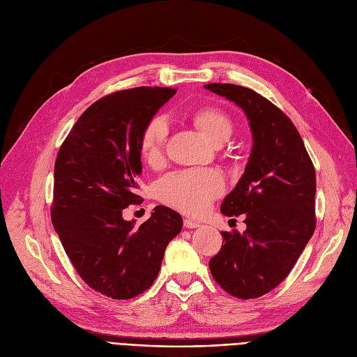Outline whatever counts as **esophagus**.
<instances>
[{
	"label": "esophagus",
	"mask_w": 357,
	"mask_h": 357,
	"mask_svg": "<svg viewBox=\"0 0 357 357\" xmlns=\"http://www.w3.org/2000/svg\"><path fill=\"white\" fill-rule=\"evenodd\" d=\"M201 225L198 222H194V220H190V219H183V227L187 229H195V227H199Z\"/></svg>",
	"instance_id": "34e87169"
}]
</instances>
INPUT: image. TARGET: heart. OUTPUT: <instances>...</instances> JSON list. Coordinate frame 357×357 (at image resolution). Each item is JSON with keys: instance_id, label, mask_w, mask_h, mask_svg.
<instances>
[{"instance_id": "b5f03b06", "label": "heart", "mask_w": 357, "mask_h": 357, "mask_svg": "<svg viewBox=\"0 0 357 357\" xmlns=\"http://www.w3.org/2000/svg\"><path fill=\"white\" fill-rule=\"evenodd\" d=\"M194 126L214 144H222L231 135L234 122L219 106H201L190 114ZM169 126L165 116L153 115L140 134V153L153 167L165 162ZM225 191V179L214 169H190L167 174L156 185V197L162 203L187 214H201L214 198Z\"/></svg>"}]
</instances>
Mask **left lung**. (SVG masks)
Returning a JSON list of instances; mask_svg holds the SVG:
<instances>
[{"label": "left lung", "mask_w": 357, "mask_h": 357, "mask_svg": "<svg viewBox=\"0 0 357 357\" xmlns=\"http://www.w3.org/2000/svg\"><path fill=\"white\" fill-rule=\"evenodd\" d=\"M204 87L241 106L254 135L245 174L222 203L225 215H245L246 230L222 231L208 266L226 293L255 299L284 280L314 235L315 167L291 119L268 99L238 84Z\"/></svg>", "instance_id": "left-lung-1"}]
</instances>
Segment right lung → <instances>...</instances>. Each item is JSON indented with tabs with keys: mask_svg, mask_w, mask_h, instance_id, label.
Returning a JSON list of instances; mask_svg holds the SVG:
<instances>
[{
	"mask_svg": "<svg viewBox=\"0 0 357 357\" xmlns=\"http://www.w3.org/2000/svg\"><path fill=\"white\" fill-rule=\"evenodd\" d=\"M176 93L172 87L118 90L90 105L61 144L55 160L51 219L82 280L105 296L131 299L159 274L182 217L158 206L140 227L122 210L140 203V134Z\"/></svg>",
	"mask_w": 357,
	"mask_h": 357,
	"instance_id": "1",
	"label": "right lung"
}]
</instances>
